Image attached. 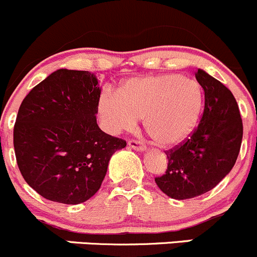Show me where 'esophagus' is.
I'll list each match as a JSON object with an SVG mask.
<instances>
[{"label":"esophagus","instance_id":"obj_1","mask_svg":"<svg viewBox=\"0 0 257 257\" xmlns=\"http://www.w3.org/2000/svg\"><path fill=\"white\" fill-rule=\"evenodd\" d=\"M128 145L132 148V149L138 150V152H144V150L147 149V147H145L143 142L136 141V139H131V141L128 142Z\"/></svg>","mask_w":257,"mask_h":257}]
</instances>
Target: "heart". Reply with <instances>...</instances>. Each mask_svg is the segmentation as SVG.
Returning <instances> with one entry per match:
<instances>
[{
	"label": "heart",
	"instance_id": "1",
	"mask_svg": "<svg viewBox=\"0 0 257 257\" xmlns=\"http://www.w3.org/2000/svg\"><path fill=\"white\" fill-rule=\"evenodd\" d=\"M203 109V87L180 74L126 79L115 94L103 92L97 105L105 132L131 131L143 118L145 131L163 148L184 143L198 126Z\"/></svg>",
	"mask_w": 257,
	"mask_h": 257
}]
</instances>
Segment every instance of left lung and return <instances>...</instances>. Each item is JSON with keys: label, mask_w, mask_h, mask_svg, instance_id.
Here are the masks:
<instances>
[{"label": "left lung", "mask_w": 257, "mask_h": 257, "mask_svg": "<svg viewBox=\"0 0 257 257\" xmlns=\"http://www.w3.org/2000/svg\"><path fill=\"white\" fill-rule=\"evenodd\" d=\"M195 78L205 94L200 123L184 143L165 152L168 169L155 178L160 190L177 200L215 188L236 163L242 141L239 105L229 88L203 69Z\"/></svg>", "instance_id": "8db88e82"}]
</instances>
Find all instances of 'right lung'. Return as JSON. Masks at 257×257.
I'll use <instances>...</instances> for the list:
<instances>
[{
    "instance_id": "obj_1",
    "label": "right lung",
    "mask_w": 257,
    "mask_h": 257,
    "mask_svg": "<svg viewBox=\"0 0 257 257\" xmlns=\"http://www.w3.org/2000/svg\"><path fill=\"white\" fill-rule=\"evenodd\" d=\"M98 79L58 69L23 99L14 128L18 169L41 196L80 204L99 190L110 157L126 142L100 131Z\"/></svg>"
}]
</instances>
